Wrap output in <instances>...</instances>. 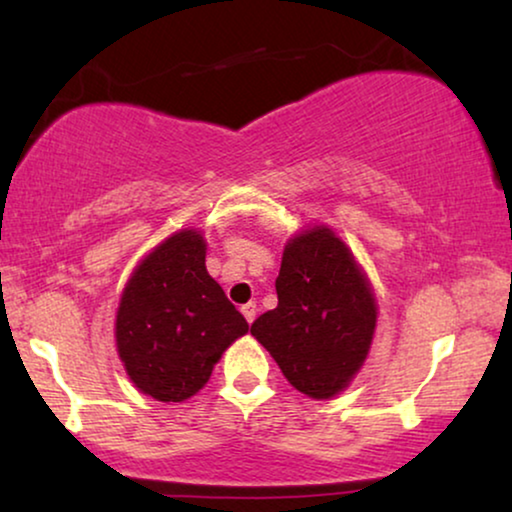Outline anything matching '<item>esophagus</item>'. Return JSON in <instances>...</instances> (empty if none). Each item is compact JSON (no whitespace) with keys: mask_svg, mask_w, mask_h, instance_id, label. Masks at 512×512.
Segmentation results:
<instances>
[{"mask_svg":"<svg viewBox=\"0 0 512 512\" xmlns=\"http://www.w3.org/2000/svg\"><path fill=\"white\" fill-rule=\"evenodd\" d=\"M240 310H242V314H244V319H247V321H249V324H251V321H254V319H256V312H258V307H256V303H247V305H242V307H240Z\"/></svg>","mask_w":512,"mask_h":512,"instance_id":"34e87169","label":"esophagus"}]
</instances>
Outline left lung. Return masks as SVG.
I'll return each mask as SVG.
<instances>
[{
	"mask_svg": "<svg viewBox=\"0 0 512 512\" xmlns=\"http://www.w3.org/2000/svg\"><path fill=\"white\" fill-rule=\"evenodd\" d=\"M277 307L251 324V335L305 396L326 401L349 387L368 359L377 300L352 249L328 226L286 242Z\"/></svg>",
	"mask_w": 512,
	"mask_h": 512,
	"instance_id": "obj_1",
	"label": "left lung"
}]
</instances>
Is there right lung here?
<instances>
[{
  "instance_id": "right-lung-1",
  "label": "right lung",
  "mask_w": 512,
  "mask_h": 512,
  "mask_svg": "<svg viewBox=\"0 0 512 512\" xmlns=\"http://www.w3.org/2000/svg\"><path fill=\"white\" fill-rule=\"evenodd\" d=\"M207 242L184 228L153 247L125 284L116 349L142 394L181 403L212 377L221 354L249 331L205 265Z\"/></svg>"
}]
</instances>
